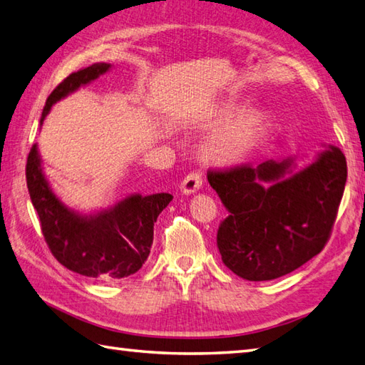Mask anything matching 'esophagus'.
Instances as JSON below:
<instances>
[{
  "instance_id": "1",
  "label": "esophagus",
  "mask_w": 365,
  "mask_h": 365,
  "mask_svg": "<svg viewBox=\"0 0 365 365\" xmlns=\"http://www.w3.org/2000/svg\"><path fill=\"white\" fill-rule=\"evenodd\" d=\"M200 185H202V174H200L199 170H191V173L182 180L180 188L185 195H191V192H195L200 188Z\"/></svg>"
}]
</instances>
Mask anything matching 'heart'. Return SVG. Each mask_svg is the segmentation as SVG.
<instances>
[{
  "instance_id": "heart-1",
  "label": "heart",
  "mask_w": 365,
  "mask_h": 365,
  "mask_svg": "<svg viewBox=\"0 0 365 365\" xmlns=\"http://www.w3.org/2000/svg\"><path fill=\"white\" fill-rule=\"evenodd\" d=\"M232 110H234L232 106L224 108L221 111L222 118L229 115ZM267 120L268 113L263 108H251L240 114L221 135L205 145V158L215 165H229L242 160L257 141Z\"/></svg>"
}]
</instances>
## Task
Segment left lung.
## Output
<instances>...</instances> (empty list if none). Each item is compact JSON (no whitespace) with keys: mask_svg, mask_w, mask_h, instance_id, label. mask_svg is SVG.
Wrapping results in <instances>:
<instances>
[{"mask_svg":"<svg viewBox=\"0 0 365 365\" xmlns=\"http://www.w3.org/2000/svg\"><path fill=\"white\" fill-rule=\"evenodd\" d=\"M290 161L208 169L229 212L216 245L229 269L247 281L292 273L323 251L337 218L346 160L331 145L314 165L284 178Z\"/></svg>","mask_w":365,"mask_h":365,"instance_id":"8db88e82","label":"left lung"}]
</instances>
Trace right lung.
Returning <instances> with one entry per match:
<instances>
[{
    "instance_id": "obj_1",
    "label": "right lung",
    "mask_w": 365,
    "mask_h": 365,
    "mask_svg": "<svg viewBox=\"0 0 365 365\" xmlns=\"http://www.w3.org/2000/svg\"><path fill=\"white\" fill-rule=\"evenodd\" d=\"M108 68L110 64L98 63L68 75L46 98L41 122L53 103ZM26 185L53 257L67 269L102 281H118L143 267L150 254L155 222L173 200L168 192L145 197L136 195L96 216L75 215L50 190L36 144L28 153Z\"/></svg>"
}]
</instances>
